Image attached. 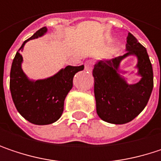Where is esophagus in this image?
<instances>
[{"label": "esophagus", "mask_w": 161, "mask_h": 161, "mask_svg": "<svg viewBox=\"0 0 161 161\" xmlns=\"http://www.w3.org/2000/svg\"><path fill=\"white\" fill-rule=\"evenodd\" d=\"M93 65H94L93 61H91V60H87V61L85 63V70H86V71H87V72H91V71H92V69H93Z\"/></svg>", "instance_id": "obj_1"}]
</instances>
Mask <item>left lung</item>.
Instances as JSON below:
<instances>
[{
	"mask_svg": "<svg viewBox=\"0 0 161 161\" xmlns=\"http://www.w3.org/2000/svg\"><path fill=\"white\" fill-rule=\"evenodd\" d=\"M126 50L123 56L98 61L92 72L97 114L113 124H125L134 119L145 109L154 86L147 51L130 32L127 37ZM129 55H136L138 59L136 68L141 80L136 84H128L118 74L120 62Z\"/></svg>",
	"mask_w": 161,
	"mask_h": 161,
	"instance_id": "8db88e82",
	"label": "left lung"
}]
</instances>
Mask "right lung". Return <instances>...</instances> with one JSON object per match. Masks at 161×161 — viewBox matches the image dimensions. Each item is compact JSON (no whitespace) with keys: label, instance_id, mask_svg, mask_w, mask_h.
<instances>
[{"label":"right lung","instance_id":"right-lung-1","mask_svg":"<svg viewBox=\"0 0 161 161\" xmlns=\"http://www.w3.org/2000/svg\"><path fill=\"white\" fill-rule=\"evenodd\" d=\"M47 27L37 31L26 40L16 52L10 72V91L16 110L29 122L35 125H48L56 122L62 114L64 100L73 87L75 75L84 70V65L67 66L47 79L30 80L21 68L20 50L31 39L43 36Z\"/></svg>","mask_w":161,"mask_h":161}]
</instances>
